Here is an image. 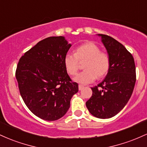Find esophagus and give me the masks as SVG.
I'll list each match as a JSON object with an SVG mask.
<instances>
[{"mask_svg": "<svg viewBox=\"0 0 147 147\" xmlns=\"http://www.w3.org/2000/svg\"><path fill=\"white\" fill-rule=\"evenodd\" d=\"M83 88H84L83 85H81V84H79V90H82V89H83Z\"/></svg>", "mask_w": 147, "mask_h": 147, "instance_id": "esophagus-1", "label": "esophagus"}]
</instances>
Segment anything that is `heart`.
Instances as JSON below:
<instances>
[{
  "mask_svg": "<svg viewBox=\"0 0 147 147\" xmlns=\"http://www.w3.org/2000/svg\"><path fill=\"white\" fill-rule=\"evenodd\" d=\"M85 70L74 77V80L81 84L93 82L98 77L105 76L110 68L109 56L101 51L99 46L93 43H86L79 45L75 54L68 52L64 57V65L69 75H75L79 68V62H84Z\"/></svg>",
  "mask_w": 147,
  "mask_h": 147,
  "instance_id": "heart-1",
  "label": "heart"
}]
</instances>
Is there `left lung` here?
Masks as SVG:
<instances>
[{"label":"left lung","instance_id":"1","mask_svg":"<svg viewBox=\"0 0 147 147\" xmlns=\"http://www.w3.org/2000/svg\"><path fill=\"white\" fill-rule=\"evenodd\" d=\"M107 50L111 65L104 81L91 88L92 97L86 103L92 115L101 119L117 115L129 102L136 81L133 55L111 36L98 34Z\"/></svg>","mask_w":147,"mask_h":147}]
</instances>
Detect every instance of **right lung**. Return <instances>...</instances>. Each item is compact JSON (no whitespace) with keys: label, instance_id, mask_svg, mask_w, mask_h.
Instances as JSON below:
<instances>
[{"label":"right lung","instance_id":"obj_1","mask_svg":"<svg viewBox=\"0 0 147 147\" xmlns=\"http://www.w3.org/2000/svg\"><path fill=\"white\" fill-rule=\"evenodd\" d=\"M71 47L63 36H50L37 43L21 57L16 78L22 99L30 111L48 121L62 117L78 92L64 65Z\"/></svg>","mask_w":147,"mask_h":147}]
</instances>
